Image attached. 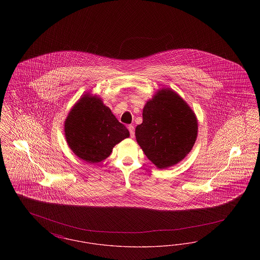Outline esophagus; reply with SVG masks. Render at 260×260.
I'll return each mask as SVG.
<instances>
[{
    "mask_svg": "<svg viewBox=\"0 0 260 260\" xmlns=\"http://www.w3.org/2000/svg\"><path fill=\"white\" fill-rule=\"evenodd\" d=\"M127 128H128V131H129V135L132 137H135V126L133 125V124H129L128 126H127Z\"/></svg>",
    "mask_w": 260,
    "mask_h": 260,
    "instance_id": "obj_1",
    "label": "esophagus"
}]
</instances>
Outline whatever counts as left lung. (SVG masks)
Returning a JSON list of instances; mask_svg holds the SVG:
<instances>
[{"label":"left lung","instance_id":"8db88e82","mask_svg":"<svg viewBox=\"0 0 260 260\" xmlns=\"http://www.w3.org/2000/svg\"><path fill=\"white\" fill-rule=\"evenodd\" d=\"M143 122L136 127L137 143L159 169L185 158L198 133L194 112L171 89H161L143 108Z\"/></svg>","mask_w":260,"mask_h":260}]
</instances>
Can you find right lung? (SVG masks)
Here are the masks:
<instances>
[{"mask_svg": "<svg viewBox=\"0 0 260 260\" xmlns=\"http://www.w3.org/2000/svg\"><path fill=\"white\" fill-rule=\"evenodd\" d=\"M65 137L69 147L80 159L95 164L105 160L113 147L129 136L101 99L84 95L68 114Z\"/></svg>", "mask_w": 260, "mask_h": 260, "instance_id": "add662e5", "label": "right lung"}]
</instances>
